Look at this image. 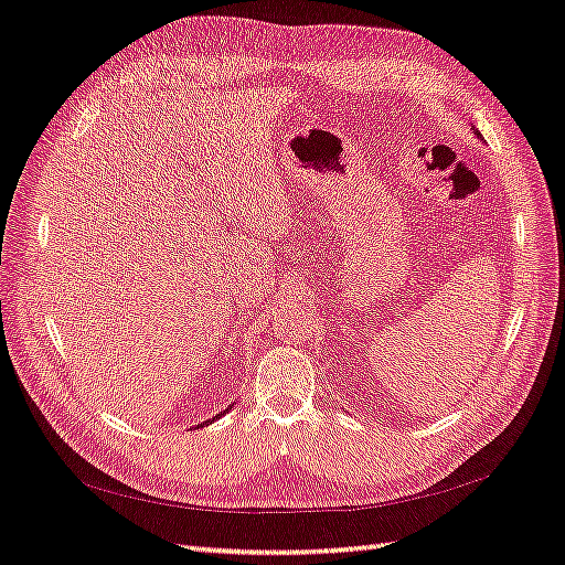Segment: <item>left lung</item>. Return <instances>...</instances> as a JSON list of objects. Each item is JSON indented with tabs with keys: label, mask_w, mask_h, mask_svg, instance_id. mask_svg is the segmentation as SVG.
I'll return each mask as SVG.
<instances>
[{
	"label": "left lung",
	"mask_w": 565,
	"mask_h": 565,
	"mask_svg": "<svg viewBox=\"0 0 565 565\" xmlns=\"http://www.w3.org/2000/svg\"><path fill=\"white\" fill-rule=\"evenodd\" d=\"M472 132H476V135H478V137H480V132H478V130H476V128H472Z\"/></svg>",
	"instance_id": "left-lung-1"
}]
</instances>
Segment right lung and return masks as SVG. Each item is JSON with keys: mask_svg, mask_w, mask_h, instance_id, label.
Masks as SVG:
<instances>
[{"mask_svg": "<svg viewBox=\"0 0 565 565\" xmlns=\"http://www.w3.org/2000/svg\"><path fill=\"white\" fill-rule=\"evenodd\" d=\"M223 414H225V411H221V414H216V416H213V418H211V420H216V418H221V416H223ZM211 420H204V423H200V425H196V428H204V425H209V423H211Z\"/></svg>", "mask_w": 565, "mask_h": 565, "instance_id": "right-lung-1", "label": "right lung"}]
</instances>
